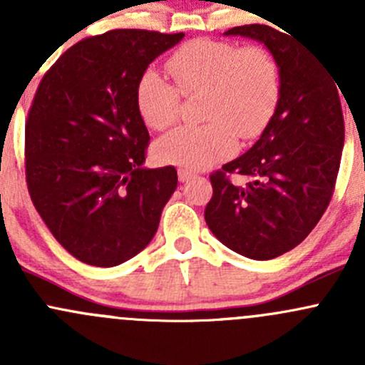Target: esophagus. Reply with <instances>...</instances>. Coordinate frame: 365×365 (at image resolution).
<instances>
[{"label": "esophagus", "mask_w": 365, "mask_h": 365, "mask_svg": "<svg viewBox=\"0 0 365 365\" xmlns=\"http://www.w3.org/2000/svg\"><path fill=\"white\" fill-rule=\"evenodd\" d=\"M194 173L192 171H187V169H178V180L180 182H189L190 178H194Z\"/></svg>", "instance_id": "obj_1"}]
</instances>
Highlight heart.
<instances>
[{"instance_id": "heart-1", "label": "heart", "mask_w": 365, "mask_h": 365, "mask_svg": "<svg viewBox=\"0 0 365 365\" xmlns=\"http://www.w3.org/2000/svg\"><path fill=\"white\" fill-rule=\"evenodd\" d=\"M175 84L155 70L138 81L135 101L143 121L162 130L176 121L182 95H203L201 127H178L155 143L162 164L206 169L237 152L244 141L263 132L279 102L281 79L272 54L257 46L237 47L197 38L176 49L165 61Z\"/></svg>"}]
</instances>
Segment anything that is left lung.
Returning <instances> with one entry per match:
<instances>
[{
  "label": "left lung",
  "mask_w": 365,
  "mask_h": 365,
  "mask_svg": "<svg viewBox=\"0 0 365 365\" xmlns=\"http://www.w3.org/2000/svg\"><path fill=\"white\" fill-rule=\"evenodd\" d=\"M224 35L267 47L277 63L281 93L259 139L210 176L213 196L205 220L231 251L264 261L304 242L330 203L344 146L339 86L288 31L247 24ZM231 172L248 183L235 186Z\"/></svg>",
  "instance_id": "8db88e82"
}]
</instances>
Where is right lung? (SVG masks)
<instances>
[{"label":"right lung","instance_id":"right-lung-1","mask_svg":"<svg viewBox=\"0 0 365 365\" xmlns=\"http://www.w3.org/2000/svg\"><path fill=\"white\" fill-rule=\"evenodd\" d=\"M183 36L113 29L70 47L40 81L26 121V182L53 237L83 263L116 267L141 252L176 190L173 165H143L150 134L135 88Z\"/></svg>","mask_w":365,"mask_h":365}]
</instances>
